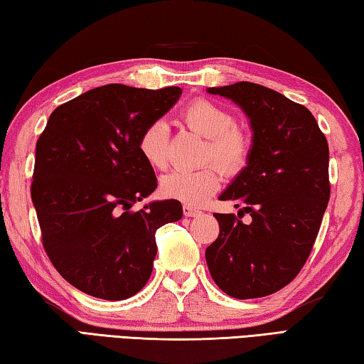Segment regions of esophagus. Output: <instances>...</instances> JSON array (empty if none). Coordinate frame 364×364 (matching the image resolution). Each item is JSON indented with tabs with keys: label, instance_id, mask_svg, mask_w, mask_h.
Segmentation results:
<instances>
[{
	"label": "esophagus",
	"instance_id": "34e87169",
	"mask_svg": "<svg viewBox=\"0 0 364 364\" xmlns=\"http://www.w3.org/2000/svg\"><path fill=\"white\" fill-rule=\"evenodd\" d=\"M183 213L188 218H194V216H199L202 211L194 208V207H191V205H183Z\"/></svg>",
	"mask_w": 364,
	"mask_h": 364
}]
</instances>
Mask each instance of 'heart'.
Returning <instances> with one entry per match:
<instances>
[{"label": "heart", "instance_id": "1", "mask_svg": "<svg viewBox=\"0 0 364 364\" xmlns=\"http://www.w3.org/2000/svg\"><path fill=\"white\" fill-rule=\"evenodd\" d=\"M183 117L191 129L208 138L205 161H213L226 173H235L245 167L251 153V140L247 132L237 127L230 111L208 100H196L184 109ZM167 141V124L154 121L138 136V151L151 167L162 170L167 167L168 161ZM217 168L207 165L196 171H170L161 181L162 194L194 207L202 205L220 189L221 171Z\"/></svg>", "mask_w": 364, "mask_h": 364}]
</instances>
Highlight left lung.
I'll return each instance as SVG.
<instances>
[{
	"mask_svg": "<svg viewBox=\"0 0 364 364\" xmlns=\"http://www.w3.org/2000/svg\"><path fill=\"white\" fill-rule=\"evenodd\" d=\"M240 105L253 129L243 168L220 200H234L252 216L215 213L220 235L205 251L211 279L237 299L277 293L309 259L328 207L329 148L312 113L255 82L210 87Z\"/></svg>",
	"mask_w": 364,
	"mask_h": 364,
	"instance_id": "1",
	"label": "left lung"
}]
</instances>
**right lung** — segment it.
<instances>
[{"label":"right lung","instance_id":"1","mask_svg":"<svg viewBox=\"0 0 364 364\" xmlns=\"http://www.w3.org/2000/svg\"><path fill=\"white\" fill-rule=\"evenodd\" d=\"M108 84L57 107L36 141L31 200L46 255L70 285L121 301L146 285L156 230L181 220L178 200L132 205L157 188L138 136L180 98Z\"/></svg>","mask_w":364,"mask_h":364}]
</instances>
